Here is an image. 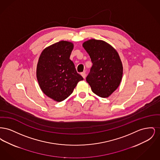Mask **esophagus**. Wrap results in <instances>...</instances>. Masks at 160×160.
I'll return each mask as SVG.
<instances>
[{
    "label": "esophagus",
    "instance_id": "esophagus-1",
    "mask_svg": "<svg viewBox=\"0 0 160 160\" xmlns=\"http://www.w3.org/2000/svg\"><path fill=\"white\" fill-rule=\"evenodd\" d=\"M81 75H82V76L84 78H85L86 74V72H83L81 73Z\"/></svg>",
    "mask_w": 160,
    "mask_h": 160
}]
</instances>
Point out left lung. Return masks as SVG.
Here are the masks:
<instances>
[{"instance_id": "obj_1", "label": "left lung", "mask_w": 160, "mask_h": 160, "mask_svg": "<svg viewBox=\"0 0 160 160\" xmlns=\"http://www.w3.org/2000/svg\"><path fill=\"white\" fill-rule=\"evenodd\" d=\"M83 47L92 63L86 81L94 93L107 98L121 82L123 67L119 56L113 47L101 40H88Z\"/></svg>"}]
</instances>
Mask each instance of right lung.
Wrapping results in <instances>:
<instances>
[{
  "instance_id": "right-lung-1",
  "label": "right lung",
  "mask_w": 160,
  "mask_h": 160,
  "mask_svg": "<svg viewBox=\"0 0 160 160\" xmlns=\"http://www.w3.org/2000/svg\"><path fill=\"white\" fill-rule=\"evenodd\" d=\"M73 47L70 42L61 41L47 47L39 58L37 77L40 88L58 102L67 98L78 82L83 80L69 59Z\"/></svg>"
}]
</instances>
